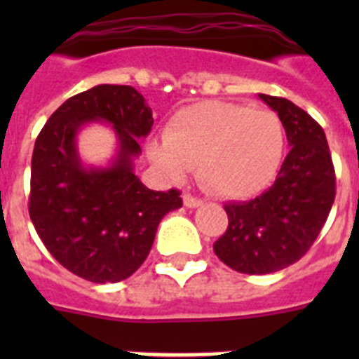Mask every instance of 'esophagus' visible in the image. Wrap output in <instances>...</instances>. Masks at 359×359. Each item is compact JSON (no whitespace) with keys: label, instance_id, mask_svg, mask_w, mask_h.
<instances>
[{"label":"esophagus","instance_id":"1","mask_svg":"<svg viewBox=\"0 0 359 359\" xmlns=\"http://www.w3.org/2000/svg\"><path fill=\"white\" fill-rule=\"evenodd\" d=\"M183 205H185L187 208H198V207H201L203 201H201V199L194 198V196L185 194V196H183Z\"/></svg>","mask_w":359,"mask_h":359}]
</instances>
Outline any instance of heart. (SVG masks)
I'll return each mask as SVG.
<instances>
[{"instance_id": "b5f03b06", "label": "heart", "mask_w": 359, "mask_h": 359, "mask_svg": "<svg viewBox=\"0 0 359 359\" xmlns=\"http://www.w3.org/2000/svg\"><path fill=\"white\" fill-rule=\"evenodd\" d=\"M149 154L170 180L198 165L207 189L226 199L257 196L273 182L284 154V128L273 111L223 100L180 109Z\"/></svg>"}]
</instances>
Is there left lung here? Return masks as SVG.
I'll return each mask as SVG.
<instances>
[{
    "mask_svg": "<svg viewBox=\"0 0 359 359\" xmlns=\"http://www.w3.org/2000/svg\"><path fill=\"white\" fill-rule=\"evenodd\" d=\"M280 118L291 145L275 183L250 201L224 205L228 228L215 255L239 273L287 268L311 248L327 221L336 180L325 133L291 100L259 93Z\"/></svg>",
    "mask_w": 359,
    "mask_h": 359,
    "instance_id": "left-lung-1",
    "label": "left lung"
}]
</instances>
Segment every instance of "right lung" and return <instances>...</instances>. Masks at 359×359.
<instances>
[{
  "mask_svg": "<svg viewBox=\"0 0 359 359\" xmlns=\"http://www.w3.org/2000/svg\"><path fill=\"white\" fill-rule=\"evenodd\" d=\"M152 111L133 86L98 84L68 98L44 123L32 154L30 219L46 250L95 284L120 282L144 264L165 214L182 208L177 190L156 192L135 174ZM91 123L114 129L106 165H88L78 133Z\"/></svg>",
  "mask_w": 359,
  "mask_h": 359,
  "instance_id": "add662e5",
  "label": "right lung"
}]
</instances>
